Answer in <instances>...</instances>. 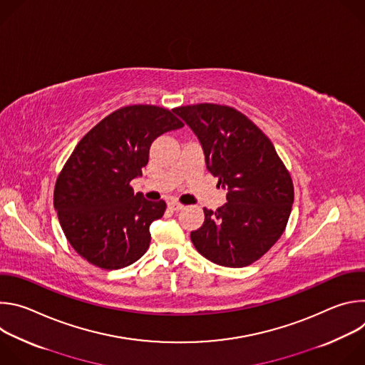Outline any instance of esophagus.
I'll return each mask as SVG.
<instances>
[{
	"instance_id": "obj_1",
	"label": "esophagus",
	"mask_w": 365,
	"mask_h": 365,
	"mask_svg": "<svg viewBox=\"0 0 365 365\" xmlns=\"http://www.w3.org/2000/svg\"><path fill=\"white\" fill-rule=\"evenodd\" d=\"M183 207L185 206L179 202H169V210H172V211H180V210H183Z\"/></svg>"
}]
</instances>
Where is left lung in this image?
Returning <instances> with one entry per match:
<instances>
[{
	"label": "left lung",
	"instance_id": "obj_1",
	"mask_svg": "<svg viewBox=\"0 0 365 365\" xmlns=\"http://www.w3.org/2000/svg\"><path fill=\"white\" fill-rule=\"evenodd\" d=\"M197 135L206 168L228 189L217 211L203 207L190 240L210 262L245 267L262 258L286 230L294 199L289 170L270 138L242 113L218 103L173 110Z\"/></svg>",
	"mask_w": 365,
	"mask_h": 365
}]
</instances>
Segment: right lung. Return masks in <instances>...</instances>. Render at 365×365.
<instances>
[{
    "instance_id": "obj_1",
    "label": "right lung",
    "mask_w": 365,
    "mask_h": 365,
    "mask_svg": "<svg viewBox=\"0 0 365 365\" xmlns=\"http://www.w3.org/2000/svg\"><path fill=\"white\" fill-rule=\"evenodd\" d=\"M182 127L166 108L128 106L76 144L58 176L53 205L69 244L88 263L118 270L147 251L150 224L163 217L166 202L144 199L130 183L145 168L151 143Z\"/></svg>"
}]
</instances>
